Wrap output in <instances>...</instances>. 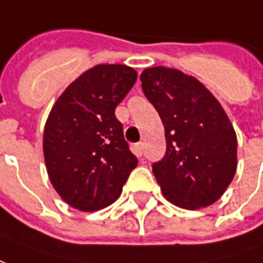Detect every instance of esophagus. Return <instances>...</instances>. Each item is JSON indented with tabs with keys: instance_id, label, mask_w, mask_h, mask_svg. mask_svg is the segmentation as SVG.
Returning <instances> with one entry per match:
<instances>
[{
	"instance_id": "1",
	"label": "esophagus",
	"mask_w": 263,
	"mask_h": 263,
	"mask_svg": "<svg viewBox=\"0 0 263 263\" xmlns=\"http://www.w3.org/2000/svg\"><path fill=\"white\" fill-rule=\"evenodd\" d=\"M134 153L137 157H141L143 155V143H137V144L134 145Z\"/></svg>"
}]
</instances>
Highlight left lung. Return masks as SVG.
I'll return each instance as SVG.
<instances>
[{
    "mask_svg": "<svg viewBox=\"0 0 263 263\" xmlns=\"http://www.w3.org/2000/svg\"><path fill=\"white\" fill-rule=\"evenodd\" d=\"M140 80L165 129L166 153L153 165L162 195L187 210L217 202L237 171V136L223 106L176 68H145Z\"/></svg>",
    "mask_w": 263,
    "mask_h": 263,
    "instance_id": "left-lung-1",
    "label": "left lung"
}]
</instances>
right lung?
Returning <instances> with one entry per match:
<instances>
[{
	"mask_svg": "<svg viewBox=\"0 0 263 263\" xmlns=\"http://www.w3.org/2000/svg\"><path fill=\"white\" fill-rule=\"evenodd\" d=\"M137 80L124 64H98L72 81L53 105L43 133L46 170L74 209L97 212L122 193L137 158L115 109Z\"/></svg>",
	"mask_w": 263,
	"mask_h": 263,
	"instance_id": "1",
	"label": "right lung"
}]
</instances>
